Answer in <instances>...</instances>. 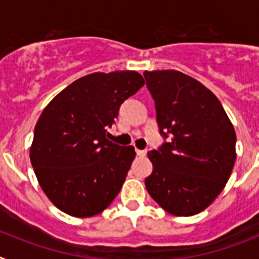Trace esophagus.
Masks as SVG:
<instances>
[{
    "label": "esophagus",
    "mask_w": 259,
    "mask_h": 259,
    "mask_svg": "<svg viewBox=\"0 0 259 259\" xmlns=\"http://www.w3.org/2000/svg\"><path fill=\"white\" fill-rule=\"evenodd\" d=\"M136 152L138 156H146V154H147V151H146V150H136Z\"/></svg>",
    "instance_id": "obj_1"
}]
</instances>
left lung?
Here are the masks:
<instances>
[{
  "instance_id": "1",
  "label": "left lung",
  "mask_w": 259,
  "mask_h": 259,
  "mask_svg": "<svg viewBox=\"0 0 259 259\" xmlns=\"http://www.w3.org/2000/svg\"><path fill=\"white\" fill-rule=\"evenodd\" d=\"M155 102L159 133L168 142L148 152L145 180L152 199L176 217H192L222 193L236 160V133L223 105L192 76L143 73Z\"/></svg>"
}]
</instances>
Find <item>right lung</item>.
<instances>
[{"mask_svg":"<svg viewBox=\"0 0 259 259\" xmlns=\"http://www.w3.org/2000/svg\"><path fill=\"white\" fill-rule=\"evenodd\" d=\"M145 84L137 71L94 73L62 90L33 132L31 164L47 197L76 218L98 215L120 193L136 151L107 136L120 107Z\"/></svg>","mask_w":259,"mask_h":259,"instance_id":"right-lung-1","label":"right lung"}]
</instances>
